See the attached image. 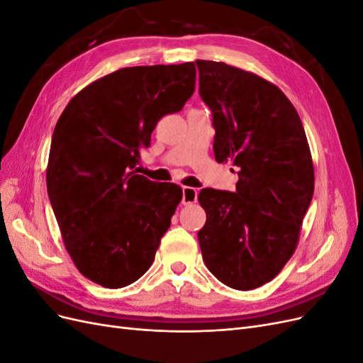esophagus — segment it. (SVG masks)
Returning a JSON list of instances; mask_svg holds the SVG:
<instances>
[{"mask_svg":"<svg viewBox=\"0 0 363 363\" xmlns=\"http://www.w3.org/2000/svg\"><path fill=\"white\" fill-rule=\"evenodd\" d=\"M196 196H199V191L189 188V186H183V204H194L196 201Z\"/></svg>","mask_w":363,"mask_h":363,"instance_id":"34e87169","label":"esophagus"}]
</instances>
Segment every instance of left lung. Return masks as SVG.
Wrapping results in <instances>:
<instances>
[{
    "instance_id": "left-lung-1",
    "label": "left lung",
    "mask_w": 363,
    "mask_h": 363,
    "mask_svg": "<svg viewBox=\"0 0 363 363\" xmlns=\"http://www.w3.org/2000/svg\"><path fill=\"white\" fill-rule=\"evenodd\" d=\"M195 63L213 116L215 159L232 162L239 177L236 192L199 195L201 255L219 281L251 291L276 277L298 245L315 188L309 142L276 84L224 62Z\"/></svg>"
}]
</instances>
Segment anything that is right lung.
Here are the masks:
<instances>
[{
	"label": "right lung",
	"instance_id": "right-lung-1",
	"mask_svg": "<svg viewBox=\"0 0 363 363\" xmlns=\"http://www.w3.org/2000/svg\"><path fill=\"white\" fill-rule=\"evenodd\" d=\"M192 62L131 67L87 84L54 128L47 189L68 255L86 279L108 289L148 271L183 199L179 184L138 174L160 118L195 91Z\"/></svg>",
	"mask_w": 363,
	"mask_h": 363
}]
</instances>
